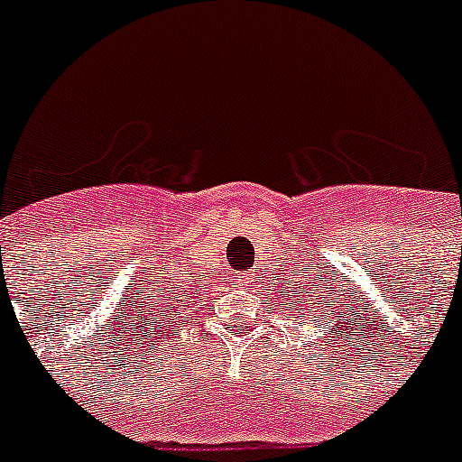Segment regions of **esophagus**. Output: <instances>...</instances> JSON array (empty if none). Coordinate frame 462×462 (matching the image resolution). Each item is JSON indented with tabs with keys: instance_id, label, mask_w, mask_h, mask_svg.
<instances>
[{
	"instance_id": "34e87169",
	"label": "esophagus",
	"mask_w": 462,
	"mask_h": 462,
	"mask_svg": "<svg viewBox=\"0 0 462 462\" xmlns=\"http://www.w3.org/2000/svg\"><path fill=\"white\" fill-rule=\"evenodd\" d=\"M254 271H247V273H240L238 275V282H240V287H250L252 282H254Z\"/></svg>"
}]
</instances>
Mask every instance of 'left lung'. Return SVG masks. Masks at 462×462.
<instances>
[{"label": "left lung", "instance_id": "obj_1", "mask_svg": "<svg viewBox=\"0 0 462 462\" xmlns=\"http://www.w3.org/2000/svg\"><path fill=\"white\" fill-rule=\"evenodd\" d=\"M308 291H303L305 296H298L293 298L296 303H291V308L296 310V314H300L303 319H312L317 321L319 317H326V314H342L340 324L345 326L346 324V314L352 317V310H349V303L342 305L340 300H333V298H328V300H324V293L319 291V284H308ZM345 300H349V298H345ZM300 317H296V319H300ZM305 324V321H303Z\"/></svg>", "mask_w": 462, "mask_h": 462}]
</instances>
